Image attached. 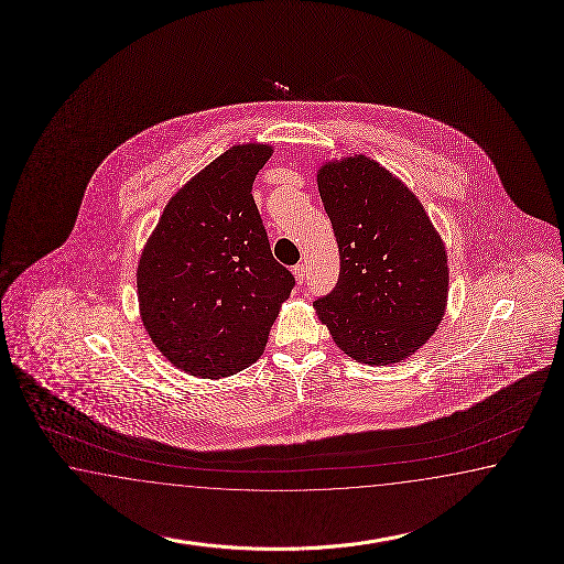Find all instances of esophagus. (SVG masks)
Segmentation results:
<instances>
[{
    "label": "esophagus",
    "mask_w": 564,
    "mask_h": 564,
    "mask_svg": "<svg viewBox=\"0 0 564 564\" xmlns=\"http://www.w3.org/2000/svg\"><path fill=\"white\" fill-rule=\"evenodd\" d=\"M305 273H307V269H305V264H295L293 267V275H295V281L303 285V281H305Z\"/></svg>",
    "instance_id": "1"
}]
</instances>
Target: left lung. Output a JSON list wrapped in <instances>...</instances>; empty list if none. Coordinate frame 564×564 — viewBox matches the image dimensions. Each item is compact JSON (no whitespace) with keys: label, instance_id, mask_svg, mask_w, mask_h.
I'll use <instances>...</instances> for the list:
<instances>
[{"label":"left lung","instance_id":"left-lung-1","mask_svg":"<svg viewBox=\"0 0 564 564\" xmlns=\"http://www.w3.org/2000/svg\"><path fill=\"white\" fill-rule=\"evenodd\" d=\"M317 188L339 249L338 283L313 301L317 317L354 360L401 362L443 319L445 245L413 192L366 155L326 162Z\"/></svg>","mask_w":564,"mask_h":564}]
</instances>
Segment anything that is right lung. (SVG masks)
Masks as SVG:
<instances>
[{
	"label": "right lung",
	"instance_id": "right-lung-1",
	"mask_svg": "<svg viewBox=\"0 0 564 564\" xmlns=\"http://www.w3.org/2000/svg\"><path fill=\"white\" fill-rule=\"evenodd\" d=\"M271 145H235L167 202L138 267L141 322L170 362L237 375L264 350L295 276L276 263L252 198Z\"/></svg>",
	"mask_w": 564,
	"mask_h": 564
}]
</instances>
